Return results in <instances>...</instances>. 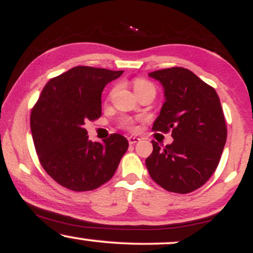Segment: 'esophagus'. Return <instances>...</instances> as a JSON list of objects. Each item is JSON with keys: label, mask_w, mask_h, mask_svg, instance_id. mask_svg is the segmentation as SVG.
Masks as SVG:
<instances>
[{"label": "esophagus", "mask_w": 253, "mask_h": 253, "mask_svg": "<svg viewBox=\"0 0 253 253\" xmlns=\"http://www.w3.org/2000/svg\"><path fill=\"white\" fill-rule=\"evenodd\" d=\"M139 140H140V138H138V136H128V143L130 145L136 144Z\"/></svg>", "instance_id": "esophagus-1"}]
</instances>
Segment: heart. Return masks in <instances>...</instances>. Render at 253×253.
Wrapping results in <instances>:
<instances>
[{"mask_svg":"<svg viewBox=\"0 0 253 253\" xmlns=\"http://www.w3.org/2000/svg\"><path fill=\"white\" fill-rule=\"evenodd\" d=\"M149 86H152V84L147 82V81H144V80H135L134 81V90H140V89H144V88H149ZM125 127H126L127 129L129 130H133L135 128L134 126V123H133L132 120H126L124 123Z\"/></svg>","mask_w":253,"mask_h":253,"instance_id":"b5f03b06","label":"heart"}]
</instances>
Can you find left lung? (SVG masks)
I'll list each match as a JSON object with an SVG mask.
<instances>
[{
  "mask_svg": "<svg viewBox=\"0 0 253 253\" xmlns=\"http://www.w3.org/2000/svg\"><path fill=\"white\" fill-rule=\"evenodd\" d=\"M163 85L164 103L153 130L169 132L173 141L146 158L151 178L171 193L202 187L219 164L227 138L225 117L215 89L184 68L150 72Z\"/></svg>",
  "mask_w": 253,
  "mask_h": 253,
  "instance_id": "obj_1",
  "label": "left lung"
}]
</instances>
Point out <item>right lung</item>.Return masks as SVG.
<instances>
[{"label":"right lung","instance_id":"right-lung-1","mask_svg":"<svg viewBox=\"0 0 253 253\" xmlns=\"http://www.w3.org/2000/svg\"><path fill=\"white\" fill-rule=\"evenodd\" d=\"M124 71L76 66L52 78L32 109L31 130L37 155L46 172L74 191L94 190L112 178L128 149L114 133L92 143L84 125L101 117L104 86Z\"/></svg>","mask_w":253,"mask_h":253}]
</instances>
